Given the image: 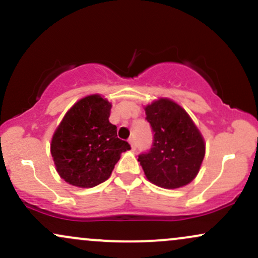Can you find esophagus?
Listing matches in <instances>:
<instances>
[{"label":"esophagus","mask_w":258,"mask_h":258,"mask_svg":"<svg viewBox=\"0 0 258 258\" xmlns=\"http://www.w3.org/2000/svg\"><path fill=\"white\" fill-rule=\"evenodd\" d=\"M128 143L131 144V148H132V150H136V143H135V138L133 137H131L128 139Z\"/></svg>","instance_id":"esophagus-1"}]
</instances>
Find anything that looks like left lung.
<instances>
[{"label": "left lung", "instance_id": "8db88e82", "mask_svg": "<svg viewBox=\"0 0 258 258\" xmlns=\"http://www.w3.org/2000/svg\"><path fill=\"white\" fill-rule=\"evenodd\" d=\"M154 132L149 152L138 161L147 178L166 189L190 183L205 156V142L186 111L173 100L160 98L144 108Z\"/></svg>", "mask_w": 258, "mask_h": 258}]
</instances>
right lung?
<instances>
[{"mask_svg":"<svg viewBox=\"0 0 258 258\" xmlns=\"http://www.w3.org/2000/svg\"><path fill=\"white\" fill-rule=\"evenodd\" d=\"M111 104L99 94L80 99L53 135L51 154L59 176L69 184L92 188L110 177L121 153L131 149L109 122Z\"/></svg>","mask_w":258,"mask_h":258,"instance_id":"1","label":"right lung"}]
</instances>
